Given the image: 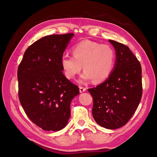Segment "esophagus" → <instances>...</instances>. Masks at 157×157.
I'll use <instances>...</instances> for the list:
<instances>
[{
    "label": "esophagus",
    "mask_w": 157,
    "mask_h": 157,
    "mask_svg": "<svg viewBox=\"0 0 157 157\" xmlns=\"http://www.w3.org/2000/svg\"><path fill=\"white\" fill-rule=\"evenodd\" d=\"M86 88H85V87H83V86H79V90H80V93L85 92V91H86Z\"/></svg>",
    "instance_id": "1"
}]
</instances>
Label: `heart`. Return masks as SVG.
Masks as SVG:
<instances>
[{"instance_id": "1", "label": "heart", "mask_w": 157, "mask_h": 157, "mask_svg": "<svg viewBox=\"0 0 157 157\" xmlns=\"http://www.w3.org/2000/svg\"><path fill=\"white\" fill-rule=\"evenodd\" d=\"M73 56L64 55L61 65L65 77L73 79L83 67L84 72L80 82L93 80L95 83L102 82L110 76L115 63V52L111 46L85 40L75 45Z\"/></svg>"}]
</instances>
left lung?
Masks as SVG:
<instances>
[{
	"instance_id": "8db88e82",
	"label": "left lung",
	"mask_w": 157,
	"mask_h": 157,
	"mask_svg": "<svg viewBox=\"0 0 157 157\" xmlns=\"http://www.w3.org/2000/svg\"><path fill=\"white\" fill-rule=\"evenodd\" d=\"M109 41L116 51L115 67L105 82L88 92L93 98L95 121L107 129H117L129 121L141 101V67L127 46Z\"/></svg>"
}]
</instances>
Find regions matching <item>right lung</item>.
Returning <instances> with one entry per match:
<instances>
[{
    "label": "right lung",
    "mask_w": 157,
    "mask_h": 157,
    "mask_svg": "<svg viewBox=\"0 0 157 157\" xmlns=\"http://www.w3.org/2000/svg\"><path fill=\"white\" fill-rule=\"evenodd\" d=\"M73 33L41 38L25 52L17 69L18 96L27 116L46 131L67 125L78 86L62 73L61 59Z\"/></svg>",
    "instance_id": "obj_1"
}]
</instances>
